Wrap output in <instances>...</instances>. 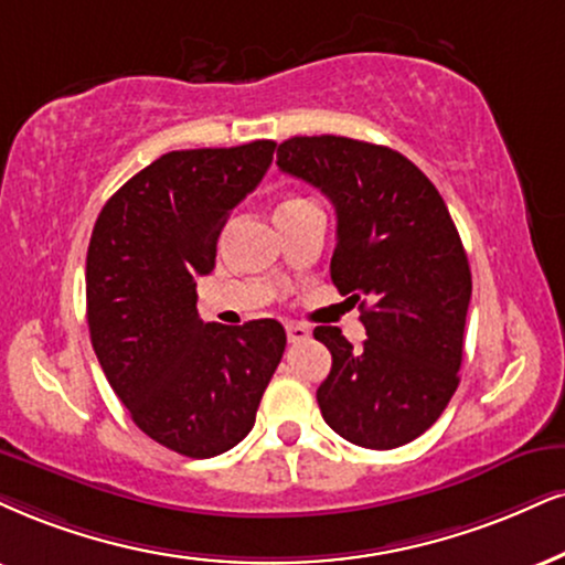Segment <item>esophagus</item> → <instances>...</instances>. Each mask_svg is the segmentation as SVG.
<instances>
[{"instance_id":"obj_1","label":"esophagus","mask_w":565,"mask_h":565,"mask_svg":"<svg viewBox=\"0 0 565 565\" xmlns=\"http://www.w3.org/2000/svg\"><path fill=\"white\" fill-rule=\"evenodd\" d=\"M285 332H288V340L290 343H301V340H306L311 335V330L306 324H298V322H288L285 324Z\"/></svg>"}]
</instances>
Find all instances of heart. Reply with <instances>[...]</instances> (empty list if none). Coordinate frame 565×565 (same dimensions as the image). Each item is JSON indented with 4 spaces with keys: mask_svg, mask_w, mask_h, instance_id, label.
Wrapping results in <instances>:
<instances>
[{
    "mask_svg": "<svg viewBox=\"0 0 565 565\" xmlns=\"http://www.w3.org/2000/svg\"><path fill=\"white\" fill-rule=\"evenodd\" d=\"M296 201H301V199H290V201H285V204H296ZM285 204H282V206H285Z\"/></svg>",
    "mask_w": 565,
    "mask_h": 565,
    "instance_id": "1",
    "label": "heart"
}]
</instances>
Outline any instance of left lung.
<instances>
[{"instance_id": "left-lung-1", "label": "left lung", "mask_w": 565, "mask_h": 565, "mask_svg": "<svg viewBox=\"0 0 565 565\" xmlns=\"http://www.w3.org/2000/svg\"><path fill=\"white\" fill-rule=\"evenodd\" d=\"M277 167L335 206L330 275L361 301L366 327L361 348L338 327L315 330L332 353L317 390L324 422L361 448H401L440 419L458 387L471 301L461 235L431 180L387 146L296 136L277 146Z\"/></svg>"}]
</instances>
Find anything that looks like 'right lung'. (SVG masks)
Instances as JSON below:
<instances>
[{"label":"right lung","mask_w":565,"mask_h":565,"mask_svg":"<svg viewBox=\"0 0 565 565\" xmlns=\"http://www.w3.org/2000/svg\"><path fill=\"white\" fill-rule=\"evenodd\" d=\"M275 141L185 149L143 167L104 204L86 256L96 359L136 427L188 458L238 445L285 351L277 319L206 324L196 277L235 206L262 183Z\"/></svg>","instance_id":"add662e5"}]
</instances>
